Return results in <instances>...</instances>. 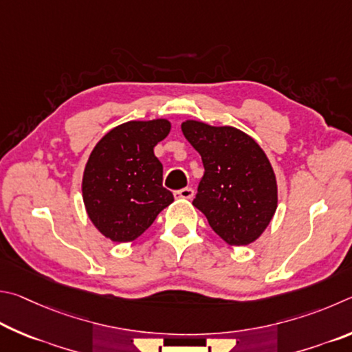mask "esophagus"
<instances>
[{
	"instance_id": "esophagus-1",
	"label": "esophagus",
	"mask_w": 352,
	"mask_h": 352,
	"mask_svg": "<svg viewBox=\"0 0 352 352\" xmlns=\"http://www.w3.org/2000/svg\"><path fill=\"white\" fill-rule=\"evenodd\" d=\"M193 195H195L193 188H190V187H186V188L177 190V192L175 193L176 198H181V199H192V198H193Z\"/></svg>"
}]
</instances>
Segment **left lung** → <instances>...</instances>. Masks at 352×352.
I'll return each mask as SVG.
<instances>
[{"label":"left lung","instance_id":"obj_1","mask_svg":"<svg viewBox=\"0 0 352 352\" xmlns=\"http://www.w3.org/2000/svg\"><path fill=\"white\" fill-rule=\"evenodd\" d=\"M182 133L201 154L204 176L193 206L230 245L254 243L276 210V179L256 142L233 126L187 120Z\"/></svg>","mask_w":352,"mask_h":352}]
</instances>
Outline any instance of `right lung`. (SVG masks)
Masks as SVG:
<instances>
[{"instance_id": "obj_1", "label": "right lung", "mask_w": 352, "mask_h": 352, "mask_svg": "<svg viewBox=\"0 0 352 352\" xmlns=\"http://www.w3.org/2000/svg\"><path fill=\"white\" fill-rule=\"evenodd\" d=\"M170 128L165 119L126 122L92 150L83 173V202L92 224L111 241H133L175 201L162 187V164L153 151Z\"/></svg>"}]
</instances>
